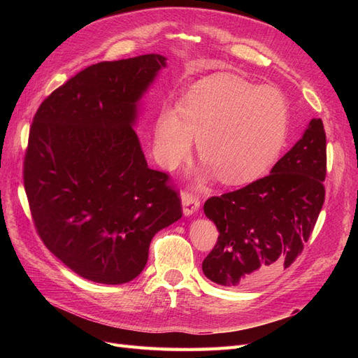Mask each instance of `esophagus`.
Returning a JSON list of instances; mask_svg holds the SVG:
<instances>
[{"label": "esophagus", "instance_id": "1", "mask_svg": "<svg viewBox=\"0 0 358 358\" xmlns=\"http://www.w3.org/2000/svg\"><path fill=\"white\" fill-rule=\"evenodd\" d=\"M182 208H183V215L189 216L194 212H197L200 208V200L196 196V194H192L189 191H183L182 192Z\"/></svg>", "mask_w": 358, "mask_h": 358}]
</instances>
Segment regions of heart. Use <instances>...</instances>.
Instances as JSON below:
<instances>
[{"label": "heart", "mask_w": 358, "mask_h": 358, "mask_svg": "<svg viewBox=\"0 0 358 358\" xmlns=\"http://www.w3.org/2000/svg\"><path fill=\"white\" fill-rule=\"evenodd\" d=\"M287 133L288 104L278 90L218 76L194 86L179 113H159L155 149L161 164L173 170L191 155L194 138L218 179L239 185L273 164Z\"/></svg>", "instance_id": "b5f03b06"}]
</instances>
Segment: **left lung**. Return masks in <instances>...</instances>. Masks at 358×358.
I'll use <instances>...</instances> for the list:
<instances>
[{"instance_id": "left-lung-1", "label": "left lung", "mask_w": 358, "mask_h": 358, "mask_svg": "<svg viewBox=\"0 0 358 358\" xmlns=\"http://www.w3.org/2000/svg\"><path fill=\"white\" fill-rule=\"evenodd\" d=\"M326 131L313 117L270 175L204 203L220 231L203 273L224 287H246L288 268L303 251L322 209Z\"/></svg>"}]
</instances>
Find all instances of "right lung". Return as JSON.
Instances as JSON below:
<instances>
[{"mask_svg": "<svg viewBox=\"0 0 358 358\" xmlns=\"http://www.w3.org/2000/svg\"><path fill=\"white\" fill-rule=\"evenodd\" d=\"M162 67L157 53L94 64L40 104L29 129L24 185L36 230L92 282L133 280L152 237L182 216L178 191L148 167L133 128Z\"/></svg>", "mask_w": 358, "mask_h": 358, "instance_id": "right-lung-1", "label": "right lung"}]
</instances>
